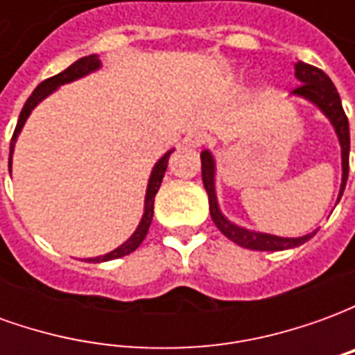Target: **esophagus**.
<instances>
[{
	"mask_svg": "<svg viewBox=\"0 0 355 355\" xmlns=\"http://www.w3.org/2000/svg\"><path fill=\"white\" fill-rule=\"evenodd\" d=\"M184 144L190 148H200L201 144H205V135L200 131L188 132V135L184 137Z\"/></svg>",
	"mask_w": 355,
	"mask_h": 355,
	"instance_id": "1",
	"label": "esophagus"
}]
</instances>
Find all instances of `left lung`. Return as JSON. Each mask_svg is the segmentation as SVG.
Here are the masks:
<instances>
[{
	"mask_svg": "<svg viewBox=\"0 0 355 355\" xmlns=\"http://www.w3.org/2000/svg\"><path fill=\"white\" fill-rule=\"evenodd\" d=\"M295 78L300 83L291 96L295 98H302V101L310 102L312 106L320 110L323 116L327 117L331 127L335 129L336 139L340 144V165H343V178H340V190H338V198L336 203L343 198L344 188H346V180H348V159H350V125H348V117L344 114L343 102H340V94L333 85V81L329 80V76L315 66L306 64V62H298L295 64ZM201 178H203V186L207 190L209 196V211H211V218L216 224V228L223 232L224 236L232 239L234 243L245 249H253V251H285V249H295V247L302 245L308 239L315 236L313 230L306 236L300 238H282V236H274V234H266V232H257L245 226L232 223L228 216L224 215L223 209L218 205V198H216V162L215 155L211 154V150H203L201 152Z\"/></svg>",
	"mask_w": 355,
	"mask_h": 355,
	"instance_id": "1",
	"label": "left lung"
}]
</instances>
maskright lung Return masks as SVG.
Here are the masks:
<instances>
[{"label": "right lung", "instance_id": "add662e5", "mask_svg": "<svg viewBox=\"0 0 355 355\" xmlns=\"http://www.w3.org/2000/svg\"><path fill=\"white\" fill-rule=\"evenodd\" d=\"M102 62L98 55H89V57H83L80 60H76L72 66H68L64 72H60L55 78H49V80L42 81L37 87L34 89V93L30 94V98L24 104V108L20 112L19 117V123H17V129H15V135H12L11 140V152H9V173L12 169V154H15V144H17V140H19V135L22 131V127L26 125L28 117L30 114L34 112V108L40 104L42 101H45L49 94H53L57 91L58 87H62L66 83H72V81H78L81 78H85L89 73L96 72V70H101ZM175 152V148H171L167 150L165 154L155 162V165L152 167V173H150V178H148V186H146V196H144V213H142V218H140L139 226H137V230L132 232L129 238L125 239L123 243L119 247H116L114 251H110L106 254H101V257H93V259H85L87 262H108L114 261V259H121L125 254L132 253L137 247L142 243V239L146 238L148 228H150V224H152V218H154V198L157 190H159V186H162L163 175H165V171H167V163H169V155Z\"/></svg>", "mask_w": 355, "mask_h": 355}]
</instances>
